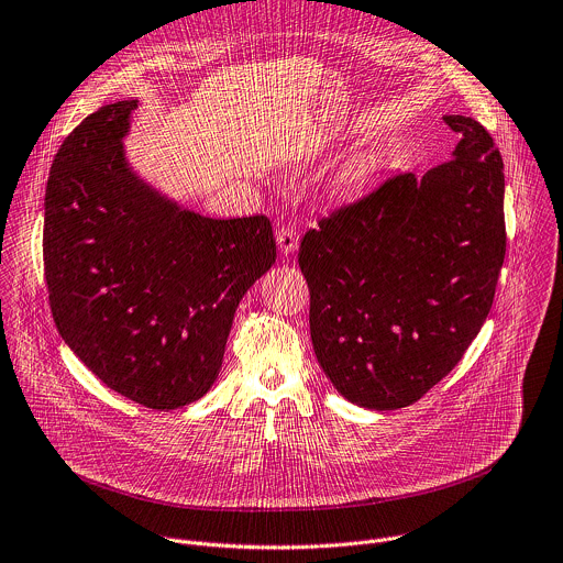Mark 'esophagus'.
I'll return each instance as SVG.
<instances>
[{"label": "esophagus", "mask_w": 563, "mask_h": 563, "mask_svg": "<svg viewBox=\"0 0 563 563\" xmlns=\"http://www.w3.org/2000/svg\"><path fill=\"white\" fill-rule=\"evenodd\" d=\"M276 243L280 247V252L287 256V254H294L298 250V234H296V228L291 225H283L278 228L276 232Z\"/></svg>", "instance_id": "34e87169"}]
</instances>
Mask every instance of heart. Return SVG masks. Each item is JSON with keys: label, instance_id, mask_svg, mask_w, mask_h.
Wrapping results in <instances>:
<instances>
[{"label": "heart", "instance_id": "b5f03b06", "mask_svg": "<svg viewBox=\"0 0 563 563\" xmlns=\"http://www.w3.org/2000/svg\"><path fill=\"white\" fill-rule=\"evenodd\" d=\"M377 170V162L375 157H357L353 159L340 175V186L344 188H357L362 184H366Z\"/></svg>", "mask_w": 563, "mask_h": 563}]
</instances>
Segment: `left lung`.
Instances as JSON below:
<instances>
[{
	"label": "left lung",
	"mask_w": 563,
	"mask_h": 563,
	"mask_svg": "<svg viewBox=\"0 0 563 563\" xmlns=\"http://www.w3.org/2000/svg\"><path fill=\"white\" fill-rule=\"evenodd\" d=\"M421 179L404 173L309 230L298 263L316 357L368 410L419 401L483 329L507 252L503 155L474 118Z\"/></svg>",
	"instance_id": "1"
}]
</instances>
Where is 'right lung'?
<instances>
[{
	"mask_svg": "<svg viewBox=\"0 0 563 563\" xmlns=\"http://www.w3.org/2000/svg\"><path fill=\"white\" fill-rule=\"evenodd\" d=\"M137 100L89 113L54 155L43 267L54 324L111 390L175 410L214 384L234 311L276 263L265 214L210 219L129 164Z\"/></svg>",
	"mask_w": 563,
	"mask_h": 563,
	"instance_id": "1",
	"label": "right lung"
}]
</instances>
